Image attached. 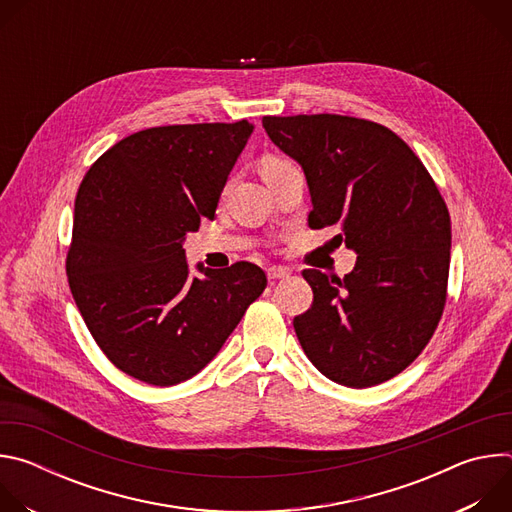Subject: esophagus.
Instances as JSON below:
<instances>
[{"instance_id":"esophagus-1","label":"esophagus","mask_w":512,"mask_h":512,"mask_svg":"<svg viewBox=\"0 0 512 512\" xmlns=\"http://www.w3.org/2000/svg\"><path fill=\"white\" fill-rule=\"evenodd\" d=\"M289 269L287 267H277V265H273V267H269L267 269V277H269V281H277V279H285V277H289Z\"/></svg>"}]
</instances>
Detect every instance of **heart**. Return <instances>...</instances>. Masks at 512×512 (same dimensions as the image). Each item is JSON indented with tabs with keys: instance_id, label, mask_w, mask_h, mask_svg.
Here are the masks:
<instances>
[{
	"instance_id": "obj_1",
	"label": "heart",
	"mask_w": 512,
	"mask_h": 512,
	"mask_svg": "<svg viewBox=\"0 0 512 512\" xmlns=\"http://www.w3.org/2000/svg\"><path fill=\"white\" fill-rule=\"evenodd\" d=\"M285 166H289L287 160L277 158V156H267V158H263V162H261V172H263V174H269V172H275V170L285 168Z\"/></svg>"
}]
</instances>
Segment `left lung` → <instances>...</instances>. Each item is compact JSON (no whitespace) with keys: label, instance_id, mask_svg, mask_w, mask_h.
I'll use <instances>...</instances> for the list:
<instances>
[{"label":"left lung","instance_id":"8db88e82","mask_svg":"<svg viewBox=\"0 0 512 512\" xmlns=\"http://www.w3.org/2000/svg\"><path fill=\"white\" fill-rule=\"evenodd\" d=\"M271 141L308 180L312 229L338 227L356 257L342 279L304 269L312 308L298 340L330 381L364 389L405 371L446 306L448 206L409 145L385 125L346 115L263 117Z\"/></svg>","mask_w":512,"mask_h":512}]
</instances>
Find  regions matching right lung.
Masks as SVG:
<instances>
[{
	"label": "right lung",
	"mask_w": 512,
	"mask_h": 512,
	"mask_svg": "<svg viewBox=\"0 0 512 512\" xmlns=\"http://www.w3.org/2000/svg\"><path fill=\"white\" fill-rule=\"evenodd\" d=\"M253 125L194 123L143 129L109 148L75 200L66 275L105 356L125 375L178 385L221 350L263 294L261 267L198 265L182 243L212 218Z\"/></svg>",
	"instance_id": "right-lung-1"
}]
</instances>
